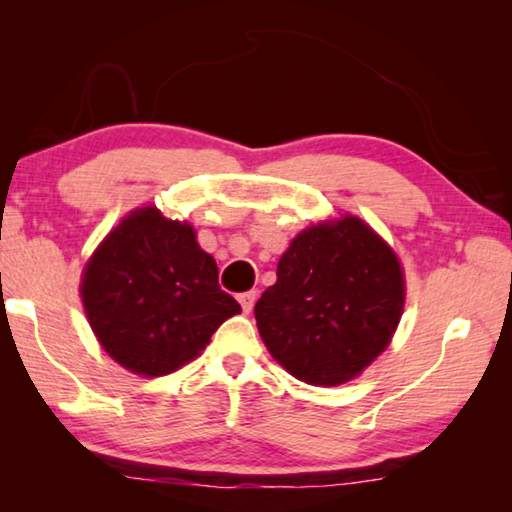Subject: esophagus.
<instances>
[{"instance_id": "34e87169", "label": "esophagus", "mask_w": 512, "mask_h": 512, "mask_svg": "<svg viewBox=\"0 0 512 512\" xmlns=\"http://www.w3.org/2000/svg\"><path fill=\"white\" fill-rule=\"evenodd\" d=\"M255 300H257V291H246V293H239V305L241 309L246 311V314H250L255 307Z\"/></svg>"}]
</instances>
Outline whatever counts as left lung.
<instances>
[{"label":"left lung","mask_w":512,"mask_h":512,"mask_svg":"<svg viewBox=\"0 0 512 512\" xmlns=\"http://www.w3.org/2000/svg\"><path fill=\"white\" fill-rule=\"evenodd\" d=\"M402 309L400 259L368 223L348 214L291 241L255 318L284 370L307 384L339 386L386 350Z\"/></svg>","instance_id":"8db88e82"}]
</instances>
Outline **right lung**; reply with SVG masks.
I'll use <instances>...</instances> for the list:
<instances>
[{
  "label": "right lung",
  "mask_w": 512,
  "mask_h": 512,
  "mask_svg": "<svg viewBox=\"0 0 512 512\" xmlns=\"http://www.w3.org/2000/svg\"><path fill=\"white\" fill-rule=\"evenodd\" d=\"M85 316L112 359L135 375L162 377L210 343L241 311L219 287V268L189 223L142 207L94 250L81 280Z\"/></svg>",
  "instance_id": "1"
}]
</instances>
